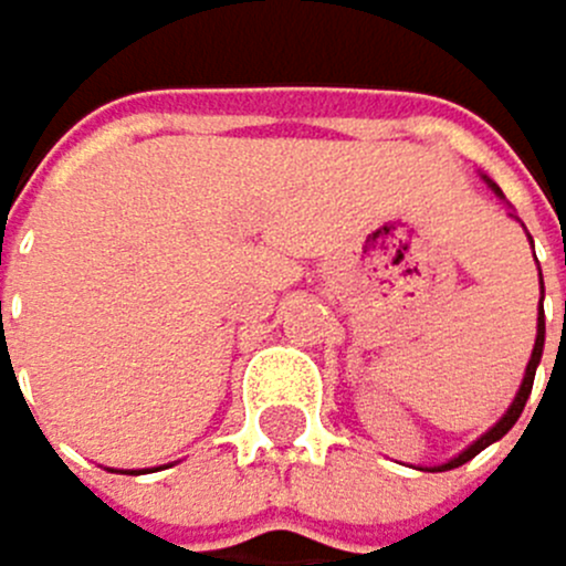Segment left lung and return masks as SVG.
Wrapping results in <instances>:
<instances>
[{
  "label": "left lung",
  "mask_w": 566,
  "mask_h": 566,
  "mask_svg": "<svg viewBox=\"0 0 566 566\" xmlns=\"http://www.w3.org/2000/svg\"><path fill=\"white\" fill-rule=\"evenodd\" d=\"M493 190H496V195H500V187L493 184ZM543 344H546V322L543 318H538V336H535V350H532V361H528V368H525V382H521V389H517V397H514V403H511V411H506L500 421H496V426L493 429H489L482 439H479V443H471L461 457H453V461L450 464H443V468H439V471H450V468H461V464H468L471 461V457H475V453H482L489 443H496V439L500 436H506V432H511L514 429V421L521 418V411H525V403H528V397H532V382H535V368H538V357H543Z\"/></svg>",
  "instance_id": "1"
}]
</instances>
